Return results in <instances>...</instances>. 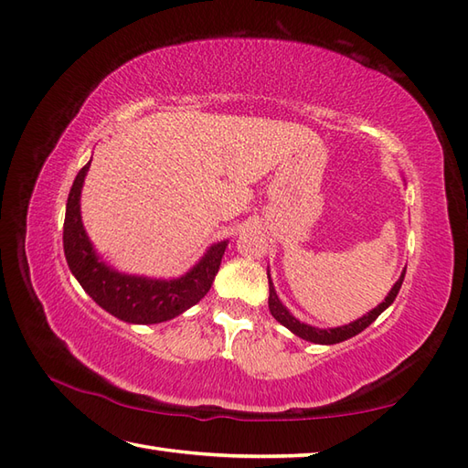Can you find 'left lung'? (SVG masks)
I'll list each match as a JSON object with an SVG mask.
<instances>
[{
  "instance_id": "obj_1",
  "label": "left lung",
  "mask_w": 468,
  "mask_h": 468,
  "mask_svg": "<svg viewBox=\"0 0 468 468\" xmlns=\"http://www.w3.org/2000/svg\"><path fill=\"white\" fill-rule=\"evenodd\" d=\"M404 273H406V267L404 271L400 273L399 282L392 285V290L388 292V295L384 297L382 303H378L374 310H370L367 314H364L362 317H357V320L346 324V325H337V327H315L310 324H303L297 320L295 315H292V312L287 310V307L282 303L280 297L275 293V287L271 282V275L270 270H267V280H270V312L275 317L277 322L282 325H285L287 330L292 334H295L297 337H302L305 342H312V344H324V346H332V344H340L344 340H350V337L357 335L360 332H364L367 325H370L378 315H380L386 307H390L392 302L396 300V295H399L402 282H404Z\"/></svg>"
}]
</instances>
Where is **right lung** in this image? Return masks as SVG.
<instances>
[{"label": "right lung", "instance_id": "1", "mask_svg": "<svg viewBox=\"0 0 468 468\" xmlns=\"http://www.w3.org/2000/svg\"><path fill=\"white\" fill-rule=\"evenodd\" d=\"M90 163L82 166L69 188L64 218V255L69 271L92 300L128 324H161L181 315L207 295L227 250V239L213 243L191 270L173 280L131 275L106 263L88 237L80 195Z\"/></svg>", "mask_w": 468, "mask_h": 468}]
</instances>
